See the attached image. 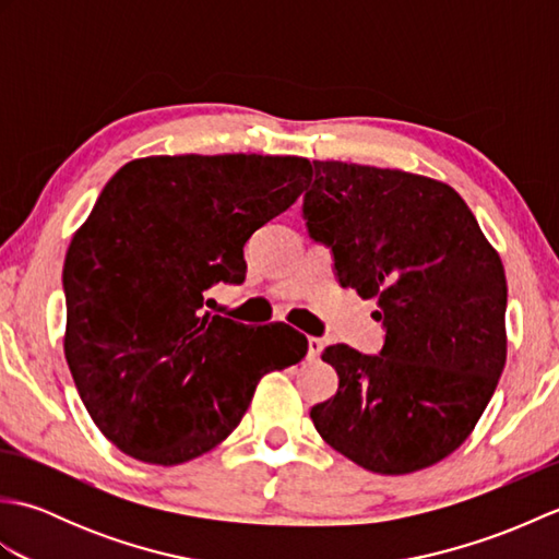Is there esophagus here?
<instances>
[{"label":"esophagus","mask_w":559,"mask_h":559,"mask_svg":"<svg viewBox=\"0 0 559 559\" xmlns=\"http://www.w3.org/2000/svg\"><path fill=\"white\" fill-rule=\"evenodd\" d=\"M322 350H324V343H322V338H314V336L307 338V358H310V360H317L319 355H322Z\"/></svg>","instance_id":"obj_1"}]
</instances>
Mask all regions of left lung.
<instances>
[{
	"instance_id": "8db88e82",
	"label": "left lung",
	"mask_w": 559,
	"mask_h": 559,
	"mask_svg": "<svg viewBox=\"0 0 559 559\" xmlns=\"http://www.w3.org/2000/svg\"><path fill=\"white\" fill-rule=\"evenodd\" d=\"M302 213L386 331L379 355L322 353L338 391L310 411L317 432L382 476L432 466L466 442L504 370L500 254L454 189L403 170L314 160Z\"/></svg>"
}]
</instances>
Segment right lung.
<instances>
[{
  "instance_id": "right-lung-1",
  "label": "right lung",
  "mask_w": 559,
  "mask_h": 559,
  "mask_svg": "<svg viewBox=\"0 0 559 559\" xmlns=\"http://www.w3.org/2000/svg\"><path fill=\"white\" fill-rule=\"evenodd\" d=\"M298 156H148L105 185L64 261V355L98 430L124 454L177 466L240 425L259 379L307 338L204 312L213 283L245 281V242L295 204Z\"/></svg>"
}]
</instances>
